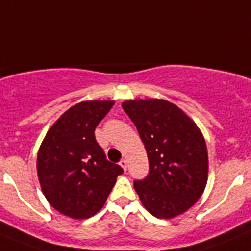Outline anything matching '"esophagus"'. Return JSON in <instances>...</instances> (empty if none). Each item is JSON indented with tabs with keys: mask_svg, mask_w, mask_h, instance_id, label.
I'll list each match as a JSON object with an SVG mask.
<instances>
[{
	"mask_svg": "<svg viewBox=\"0 0 251 251\" xmlns=\"http://www.w3.org/2000/svg\"><path fill=\"white\" fill-rule=\"evenodd\" d=\"M119 165L122 166V167H123V170L126 171L127 170V166H128V163H127V159H121V162H119Z\"/></svg>",
	"mask_w": 251,
	"mask_h": 251,
	"instance_id": "1",
	"label": "esophagus"
}]
</instances>
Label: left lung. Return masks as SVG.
<instances>
[{
  "mask_svg": "<svg viewBox=\"0 0 251 251\" xmlns=\"http://www.w3.org/2000/svg\"><path fill=\"white\" fill-rule=\"evenodd\" d=\"M122 106L137 127L150 162L147 176L133 183L141 202L158 219L187 211L207 182L202 133L178 106L163 99L127 100Z\"/></svg>",
  "mask_w": 251,
  "mask_h": 251,
  "instance_id": "8db88e82",
  "label": "left lung"
}]
</instances>
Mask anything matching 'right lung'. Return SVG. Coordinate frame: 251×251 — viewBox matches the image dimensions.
Here are the masks:
<instances>
[{
    "label": "right lung",
    "instance_id": "1",
    "mask_svg": "<svg viewBox=\"0 0 251 251\" xmlns=\"http://www.w3.org/2000/svg\"><path fill=\"white\" fill-rule=\"evenodd\" d=\"M113 100H90L66 110L46 133L37 153V176L46 200L73 219H88L104 206L123 168L106 159L94 130Z\"/></svg>",
    "mask_w": 251,
    "mask_h": 251
}]
</instances>
